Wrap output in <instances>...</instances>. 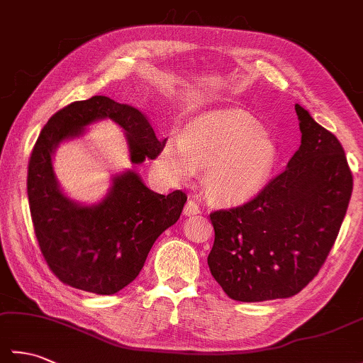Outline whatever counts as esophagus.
<instances>
[{
	"instance_id": "1",
	"label": "esophagus",
	"mask_w": 363,
	"mask_h": 363,
	"mask_svg": "<svg viewBox=\"0 0 363 363\" xmlns=\"http://www.w3.org/2000/svg\"><path fill=\"white\" fill-rule=\"evenodd\" d=\"M201 212V209H199V204L195 201L194 198L189 199L186 207H184V215H187V217H191V215H196Z\"/></svg>"
}]
</instances>
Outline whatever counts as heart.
<instances>
[{
    "instance_id": "obj_1",
    "label": "heart",
    "mask_w": 363,
    "mask_h": 363,
    "mask_svg": "<svg viewBox=\"0 0 363 363\" xmlns=\"http://www.w3.org/2000/svg\"><path fill=\"white\" fill-rule=\"evenodd\" d=\"M276 157L272 137L251 115L226 111L206 113L187 126L182 138H168L156 168L173 182H186L206 168V184L215 196L242 199L264 186Z\"/></svg>"
}]
</instances>
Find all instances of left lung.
<instances>
[{"mask_svg":"<svg viewBox=\"0 0 363 363\" xmlns=\"http://www.w3.org/2000/svg\"><path fill=\"white\" fill-rule=\"evenodd\" d=\"M301 146L282 173L250 201L211 212L215 240L207 264L229 298H290L325 264L352 194L338 138L295 106Z\"/></svg>","mask_w":363,"mask_h":363,"instance_id":"8db88e82","label":"left lung"}]
</instances>
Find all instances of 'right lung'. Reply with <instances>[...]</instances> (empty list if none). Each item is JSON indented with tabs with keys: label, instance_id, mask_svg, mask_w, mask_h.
Instances as JSON below:
<instances>
[{
	"label": "right lung",
	"instance_id": "right-lung-1",
	"mask_svg": "<svg viewBox=\"0 0 363 363\" xmlns=\"http://www.w3.org/2000/svg\"><path fill=\"white\" fill-rule=\"evenodd\" d=\"M111 118L126 130L134 164L156 159L157 140L146 115L134 106L91 96L57 111L38 134L28 164V199L42 256L65 285L113 295L140 273L156 238L179 220L187 195H159L134 172L115 177L103 203L78 206L59 190L51 156L59 142L79 135L89 123Z\"/></svg>",
	"mask_w": 363,
	"mask_h": 363
}]
</instances>
